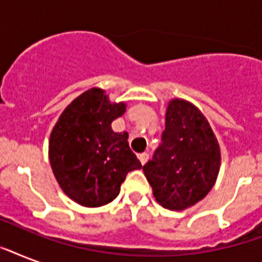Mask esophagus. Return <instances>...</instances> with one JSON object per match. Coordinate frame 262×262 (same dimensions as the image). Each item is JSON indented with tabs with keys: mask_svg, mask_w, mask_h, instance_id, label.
Segmentation results:
<instances>
[{
	"mask_svg": "<svg viewBox=\"0 0 262 262\" xmlns=\"http://www.w3.org/2000/svg\"><path fill=\"white\" fill-rule=\"evenodd\" d=\"M148 158H149V155H148L147 152H143V154H140L139 155V159H140V162H141V164L147 163Z\"/></svg>",
	"mask_w": 262,
	"mask_h": 262,
	"instance_id": "34e87169",
	"label": "esophagus"
}]
</instances>
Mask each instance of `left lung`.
Instances as JSON below:
<instances>
[{
	"mask_svg": "<svg viewBox=\"0 0 262 262\" xmlns=\"http://www.w3.org/2000/svg\"><path fill=\"white\" fill-rule=\"evenodd\" d=\"M219 167V144L205 117L190 103L171 100L162 143L143 166L156 201L171 211L194 205L215 185Z\"/></svg>",
	"mask_w": 262,
	"mask_h": 262,
	"instance_id": "8db88e82",
	"label": "left lung"
}]
</instances>
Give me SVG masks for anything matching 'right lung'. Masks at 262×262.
Here are the masks:
<instances>
[{
    "instance_id": "1",
    "label": "right lung",
    "mask_w": 262,
    "mask_h": 262,
    "mask_svg": "<svg viewBox=\"0 0 262 262\" xmlns=\"http://www.w3.org/2000/svg\"><path fill=\"white\" fill-rule=\"evenodd\" d=\"M102 90L92 88L65 108L49 143L50 164L59 186L84 207H102L119 194L127 172L141 168L127 143L111 122L125 113Z\"/></svg>"
}]
</instances>
